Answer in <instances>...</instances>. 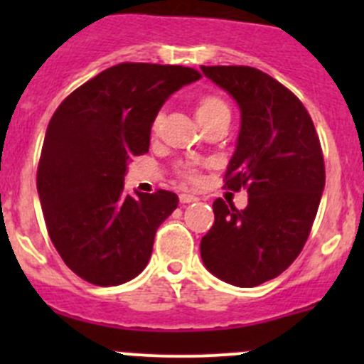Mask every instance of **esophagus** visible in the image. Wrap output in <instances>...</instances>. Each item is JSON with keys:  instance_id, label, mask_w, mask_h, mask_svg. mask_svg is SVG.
Masks as SVG:
<instances>
[{"instance_id": "34e87169", "label": "esophagus", "mask_w": 364, "mask_h": 364, "mask_svg": "<svg viewBox=\"0 0 364 364\" xmlns=\"http://www.w3.org/2000/svg\"><path fill=\"white\" fill-rule=\"evenodd\" d=\"M179 200H181V204H190V203H197L199 197L192 196V193H181V196H179Z\"/></svg>"}]
</instances>
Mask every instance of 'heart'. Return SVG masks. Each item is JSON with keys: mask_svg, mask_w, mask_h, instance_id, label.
<instances>
[{"mask_svg": "<svg viewBox=\"0 0 364 364\" xmlns=\"http://www.w3.org/2000/svg\"><path fill=\"white\" fill-rule=\"evenodd\" d=\"M223 114H230L229 105H227L222 98L216 97V95H204V97H200L199 100L196 102V116L203 127L208 124L209 121L223 116ZM161 119H164V114L160 112L159 116L155 117V121H153V132H159ZM185 174L186 178H193V176H196L193 174V168L190 167L185 168Z\"/></svg>", "mask_w": 364, "mask_h": 364, "instance_id": "1", "label": "heart"}]
</instances>
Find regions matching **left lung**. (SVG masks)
Returning a JSON list of instances; mask_svg holds the SVG:
<instances>
[{
    "mask_svg": "<svg viewBox=\"0 0 364 364\" xmlns=\"http://www.w3.org/2000/svg\"><path fill=\"white\" fill-rule=\"evenodd\" d=\"M241 112L225 186L247 188L248 205L213 203L215 223L200 241L209 273L236 287H257L296 260L326 185L314 121L294 93L252 67H200Z\"/></svg>",
    "mask_w": 364,
    "mask_h": 364,
    "instance_id": "left-lung-1",
    "label": "left lung"
}]
</instances>
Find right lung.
Listing matches in <instances>:
<instances>
[{
    "label": "right lung",
    "instance_id": "1",
    "mask_svg": "<svg viewBox=\"0 0 364 364\" xmlns=\"http://www.w3.org/2000/svg\"><path fill=\"white\" fill-rule=\"evenodd\" d=\"M199 77L176 65L121 63L77 87L50 117L36 188L50 241L82 280L121 285L148 264L179 199L167 190L127 196L124 176L132 156L149 151L161 105Z\"/></svg>",
    "mask_w": 364,
    "mask_h": 364
}]
</instances>
